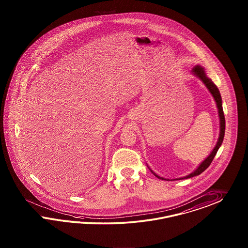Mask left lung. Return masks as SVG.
I'll return each instance as SVG.
<instances>
[{"instance_id": "obj_1", "label": "left lung", "mask_w": 248, "mask_h": 248, "mask_svg": "<svg viewBox=\"0 0 248 248\" xmlns=\"http://www.w3.org/2000/svg\"><path fill=\"white\" fill-rule=\"evenodd\" d=\"M192 72L196 75L197 77L200 78L202 80V82L208 88L210 93L213 94V96H214V100H215L216 104H217L218 111H219V117H220V137H219L218 142H217V144L215 145L213 152L205 159L203 162L199 166V168L197 169L196 170L193 171L191 174H189V175L184 177V178H181L180 180H184V179H188V178H191V177H194V176H198L201 173H202L211 165V163L214 160L215 155H216L218 149H219V147L222 145V140H223V137H224V131H225V118H224V114H223V111H222V98H221V94H220L218 88L212 81V79H210L209 78L206 76L204 69H203V68H202L201 66H195L194 68H192ZM152 173L154 174L156 178L164 180L163 178H160L159 176L155 175L154 172H152ZM177 180H179V179H177Z\"/></svg>"}]
</instances>
